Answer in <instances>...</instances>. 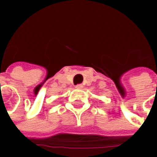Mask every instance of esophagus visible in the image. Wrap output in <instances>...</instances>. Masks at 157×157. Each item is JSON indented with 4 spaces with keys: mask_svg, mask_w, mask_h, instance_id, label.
Wrapping results in <instances>:
<instances>
[{
    "mask_svg": "<svg viewBox=\"0 0 157 157\" xmlns=\"http://www.w3.org/2000/svg\"><path fill=\"white\" fill-rule=\"evenodd\" d=\"M75 88H76V89H82V88H83V85H82V84H78V85L75 86Z\"/></svg>",
    "mask_w": 157,
    "mask_h": 157,
    "instance_id": "obj_1",
    "label": "esophagus"
}]
</instances>
